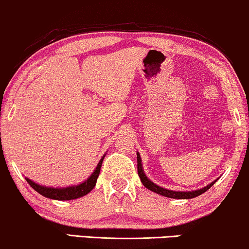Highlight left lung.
Here are the masks:
<instances>
[{"label":"left lung","mask_w":249,"mask_h":249,"mask_svg":"<svg viewBox=\"0 0 249 249\" xmlns=\"http://www.w3.org/2000/svg\"><path fill=\"white\" fill-rule=\"evenodd\" d=\"M137 160H138V175H139V177L141 179V182H142L143 186L148 188L149 191L155 192L156 194L163 195V196H166V197H171V199H180V200L181 199H193V197L199 196V195L204 193L206 191H208L209 188L212 187L217 180V179H216V180L210 182V184L207 185L206 187L200 188V190L187 191V192L166 190V188H164V187H161V186H159V185H156L155 182H153L149 178L147 177L146 175H144L143 166H142V160H141V156H140L139 152H137Z\"/></svg>","instance_id":"left-lung-1"}]
</instances>
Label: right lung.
Here are the masks:
<instances>
[{
	"instance_id": "1",
	"label": "right lung",
	"mask_w": 249,
	"mask_h": 249,
	"mask_svg": "<svg viewBox=\"0 0 249 249\" xmlns=\"http://www.w3.org/2000/svg\"><path fill=\"white\" fill-rule=\"evenodd\" d=\"M105 156L106 154L101 157L100 162L97 163L95 170H94L92 175H90L86 180L80 182V184L72 185V186L48 187V186H43V185L36 184V181L31 180V179L27 177H25V179H26V181L31 185V186H32V188H34V190L37 192V193L43 195L45 197H48V199L61 200V201L78 199V197L85 196V195L89 193V192L95 187L97 177H99L100 175V170H101L102 162H103V159H105Z\"/></svg>"
}]
</instances>
